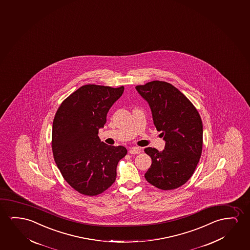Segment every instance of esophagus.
Wrapping results in <instances>:
<instances>
[{"label": "esophagus", "instance_id": "1", "mask_svg": "<svg viewBox=\"0 0 250 250\" xmlns=\"http://www.w3.org/2000/svg\"><path fill=\"white\" fill-rule=\"evenodd\" d=\"M129 153H130V154H139V153H141V148H130V149H129Z\"/></svg>", "mask_w": 250, "mask_h": 250}]
</instances>
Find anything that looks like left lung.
Returning <instances> with one entry per match:
<instances>
[{
    "label": "left lung",
    "mask_w": 250,
    "mask_h": 250,
    "mask_svg": "<svg viewBox=\"0 0 250 250\" xmlns=\"http://www.w3.org/2000/svg\"><path fill=\"white\" fill-rule=\"evenodd\" d=\"M135 89L148 103L155 127L166 141L164 151L145 149L151 158L145 177L160 189H175L189 179L201 158V116L193 104L169 83L151 81Z\"/></svg>",
    "instance_id": "left-lung-1"
}]
</instances>
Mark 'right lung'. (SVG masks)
Masks as SVG:
<instances>
[{
    "mask_svg": "<svg viewBox=\"0 0 250 250\" xmlns=\"http://www.w3.org/2000/svg\"><path fill=\"white\" fill-rule=\"evenodd\" d=\"M124 87L85 84L62 103L53 121L54 159L64 179L79 193L97 195L112 185L116 166L127 154L123 146L100 141L99 128Z\"/></svg>",
    "mask_w": 250,
    "mask_h": 250,
    "instance_id": "add662e5",
    "label": "right lung"
}]
</instances>
